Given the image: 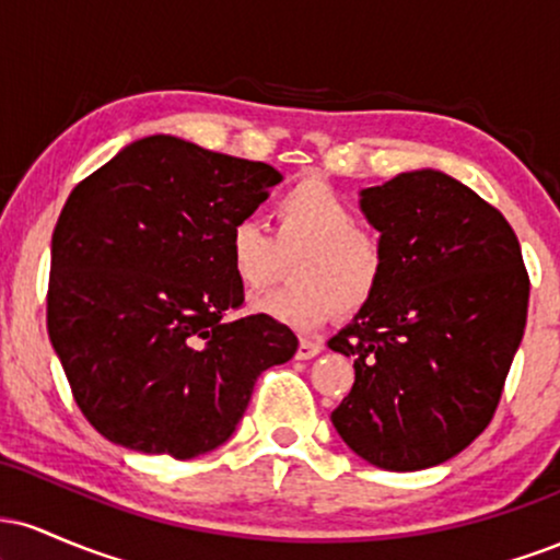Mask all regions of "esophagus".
Segmentation results:
<instances>
[{
	"mask_svg": "<svg viewBox=\"0 0 560 560\" xmlns=\"http://www.w3.org/2000/svg\"><path fill=\"white\" fill-rule=\"evenodd\" d=\"M320 350H324V345L316 342V339H300L298 358H300V361H311V358H316Z\"/></svg>",
	"mask_w": 560,
	"mask_h": 560,
	"instance_id": "1",
	"label": "esophagus"
}]
</instances>
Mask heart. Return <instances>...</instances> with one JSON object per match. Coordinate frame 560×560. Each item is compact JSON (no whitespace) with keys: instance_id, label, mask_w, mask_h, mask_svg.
Instances as JSON below:
<instances>
[{"instance_id":"heart-1","label":"heart","mask_w":560,"mask_h":560,"mask_svg":"<svg viewBox=\"0 0 560 560\" xmlns=\"http://www.w3.org/2000/svg\"><path fill=\"white\" fill-rule=\"evenodd\" d=\"M276 236L258 218L229 226L226 260L244 294L271 287L292 262L294 284L253 302V311L294 329H313L334 313H355L376 298L387 253L329 182L307 176L276 199Z\"/></svg>"}]
</instances>
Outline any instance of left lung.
Returning a JSON list of instances; mask_svg holds the SVG:
<instances>
[{"instance_id":"left-lung-1","label":"left lung","mask_w":560,"mask_h":560,"mask_svg":"<svg viewBox=\"0 0 560 560\" xmlns=\"http://www.w3.org/2000/svg\"><path fill=\"white\" fill-rule=\"evenodd\" d=\"M387 253L378 294L337 337L355 384L331 413L352 453L387 471L458 455L492 421L522 345L529 276L511 223L442 171L361 191Z\"/></svg>"}]
</instances>
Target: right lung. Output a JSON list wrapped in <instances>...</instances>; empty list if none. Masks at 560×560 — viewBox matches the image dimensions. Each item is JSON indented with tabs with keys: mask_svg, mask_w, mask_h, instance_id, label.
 <instances>
[{
	"mask_svg": "<svg viewBox=\"0 0 560 560\" xmlns=\"http://www.w3.org/2000/svg\"><path fill=\"white\" fill-rule=\"evenodd\" d=\"M281 173L147 137L70 191L52 234L47 329L81 413L137 453L186 460L234 434L255 382L298 352L289 326L229 318L244 292L229 226Z\"/></svg>",
	"mask_w": 560,
	"mask_h": 560,
	"instance_id": "obj_1",
	"label": "right lung"
}]
</instances>
